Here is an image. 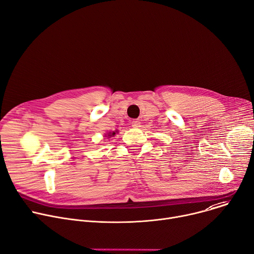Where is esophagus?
<instances>
[{"instance_id": "1", "label": "esophagus", "mask_w": 254, "mask_h": 254, "mask_svg": "<svg viewBox=\"0 0 254 254\" xmlns=\"http://www.w3.org/2000/svg\"><path fill=\"white\" fill-rule=\"evenodd\" d=\"M140 122L139 121H136V120H134V121H132L131 122V127H134V128H136V127H140Z\"/></svg>"}]
</instances>
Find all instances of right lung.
<instances>
[{"label": "right lung", "instance_id": "obj_1", "mask_svg": "<svg viewBox=\"0 0 254 254\" xmlns=\"http://www.w3.org/2000/svg\"><path fill=\"white\" fill-rule=\"evenodd\" d=\"M114 134H115V132H114V131H112V132L108 133V136H111V135H114Z\"/></svg>", "mask_w": 254, "mask_h": 254}]
</instances>
